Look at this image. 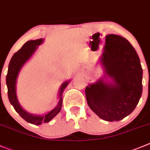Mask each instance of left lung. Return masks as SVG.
I'll return each instance as SVG.
<instances>
[{"label": "left lung", "mask_w": 150, "mask_h": 150, "mask_svg": "<svg viewBox=\"0 0 150 150\" xmlns=\"http://www.w3.org/2000/svg\"><path fill=\"white\" fill-rule=\"evenodd\" d=\"M105 78L85 88L88 106L108 122L120 121L135 110L142 93L143 70L135 48L125 38L108 35L100 59Z\"/></svg>", "instance_id": "obj_1"}]
</instances>
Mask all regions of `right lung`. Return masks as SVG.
Masks as SVG:
<instances>
[{"mask_svg":"<svg viewBox=\"0 0 150 150\" xmlns=\"http://www.w3.org/2000/svg\"><path fill=\"white\" fill-rule=\"evenodd\" d=\"M43 39H38L35 40L27 41L18 51H17L12 56L8 65V72L6 75V85L8 88V97L10 103L14 107L16 112L22 117L27 122L33 124L35 125H40L43 123L50 122L54 117L56 116L60 111L62 104V93L64 89L66 88L69 83V81H66L61 85L59 89V100L58 105L54 109L50 111L45 115H37L30 114L23 109L18 102L16 95V82L18 74L21 71L23 65L28 61V59L32 56L35 51L38 48V45H40L43 42Z\"/></svg>","mask_w":150,"mask_h":150,"instance_id":"obj_1","label":"right lung"}]
</instances>
